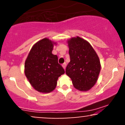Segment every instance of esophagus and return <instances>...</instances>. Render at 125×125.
I'll use <instances>...</instances> for the list:
<instances>
[{"label": "esophagus", "instance_id": "esophagus-1", "mask_svg": "<svg viewBox=\"0 0 125 125\" xmlns=\"http://www.w3.org/2000/svg\"><path fill=\"white\" fill-rule=\"evenodd\" d=\"M66 63H64L62 64V67H63L64 69H66Z\"/></svg>", "mask_w": 125, "mask_h": 125}]
</instances>
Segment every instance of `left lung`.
I'll use <instances>...</instances> for the list:
<instances>
[{
  "label": "left lung",
  "instance_id": "1",
  "mask_svg": "<svg viewBox=\"0 0 125 125\" xmlns=\"http://www.w3.org/2000/svg\"><path fill=\"white\" fill-rule=\"evenodd\" d=\"M71 61L66 73L71 79L73 86L80 91H87L95 84L101 65L99 58L91 44L80 37L67 41Z\"/></svg>",
  "mask_w": 125,
  "mask_h": 125
}]
</instances>
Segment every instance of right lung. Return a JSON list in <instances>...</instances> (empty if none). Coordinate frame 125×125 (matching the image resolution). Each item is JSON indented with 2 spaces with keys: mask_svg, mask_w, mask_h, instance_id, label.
<instances>
[{
  "mask_svg": "<svg viewBox=\"0 0 125 125\" xmlns=\"http://www.w3.org/2000/svg\"><path fill=\"white\" fill-rule=\"evenodd\" d=\"M56 42L45 38L37 42L30 51L25 63V74L31 86L39 92L50 93L56 88L59 77L64 73L52 54Z\"/></svg>",
  "mask_w": 125,
  "mask_h": 125,
  "instance_id": "add662e5",
  "label": "right lung"
}]
</instances>
